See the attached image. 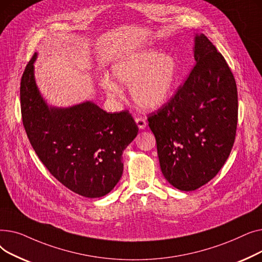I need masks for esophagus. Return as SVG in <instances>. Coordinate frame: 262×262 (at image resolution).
<instances>
[{"label":"esophagus","instance_id":"esophagus-1","mask_svg":"<svg viewBox=\"0 0 262 262\" xmlns=\"http://www.w3.org/2000/svg\"><path fill=\"white\" fill-rule=\"evenodd\" d=\"M136 123L140 129H144L146 127V120L144 118H137Z\"/></svg>","mask_w":262,"mask_h":262}]
</instances>
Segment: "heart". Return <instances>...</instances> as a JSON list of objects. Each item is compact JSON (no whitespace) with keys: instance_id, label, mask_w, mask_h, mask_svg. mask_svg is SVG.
<instances>
[{"instance_id":"obj_1","label":"heart","mask_w":262,"mask_h":262,"mask_svg":"<svg viewBox=\"0 0 262 262\" xmlns=\"http://www.w3.org/2000/svg\"><path fill=\"white\" fill-rule=\"evenodd\" d=\"M110 75H103L100 85L109 99L122 96V87H130L135 103L144 109H158L174 94L181 78L172 54L154 49L123 54L110 66Z\"/></svg>"}]
</instances>
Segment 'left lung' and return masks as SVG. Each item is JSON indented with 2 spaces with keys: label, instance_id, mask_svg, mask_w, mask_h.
I'll return each instance as SVG.
<instances>
[{
  "label": "left lung",
  "instance_id": "left-lung-1",
  "mask_svg": "<svg viewBox=\"0 0 262 262\" xmlns=\"http://www.w3.org/2000/svg\"><path fill=\"white\" fill-rule=\"evenodd\" d=\"M196 64L168 105L150 116L160 169L176 189L207 184L227 160L235 142L238 92L235 77L210 40L195 34Z\"/></svg>",
  "mask_w": 262,
  "mask_h": 262
}]
</instances>
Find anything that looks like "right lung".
<instances>
[{
  "label": "right lung",
  "instance_id": "obj_1",
  "mask_svg": "<svg viewBox=\"0 0 262 262\" xmlns=\"http://www.w3.org/2000/svg\"><path fill=\"white\" fill-rule=\"evenodd\" d=\"M37 53L21 78L25 132L36 154L64 187L90 199L108 194L123 174V150L138 126L127 110L109 114L91 101L69 107L48 105L35 79Z\"/></svg>",
  "mask_w": 262,
  "mask_h": 262
}]
</instances>
